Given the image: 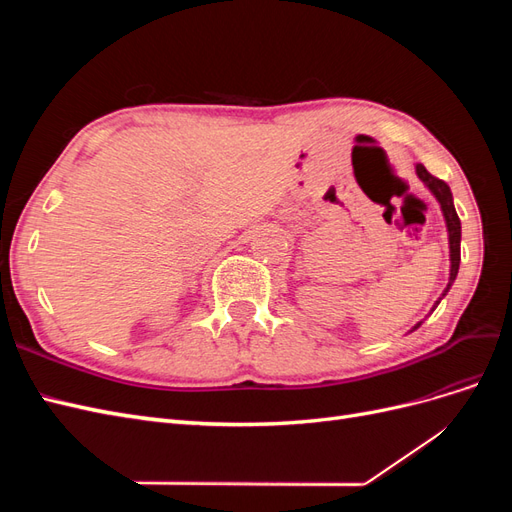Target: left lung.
Wrapping results in <instances>:
<instances>
[{
  "mask_svg": "<svg viewBox=\"0 0 512 512\" xmlns=\"http://www.w3.org/2000/svg\"><path fill=\"white\" fill-rule=\"evenodd\" d=\"M416 175H418V179H421V181L427 185V188H429L433 194H436V198L440 200V205H442L444 218H446L448 241H451V280H448V286H446V290H444V294H446L448 288L453 286L455 277H457V271H459V260H461V250H459V243H461V222H459V215H457L455 205H453L451 188H448V185H446L442 179L433 177L423 164H416ZM444 294H442V297H444ZM442 297H440V299H442ZM438 303H440V301H438ZM438 303H436V307H438ZM418 327H421V322H418L414 329H418Z\"/></svg>",
  "mask_w": 512,
  "mask_h": 512,
  "instance_id": "1",
  "label": "left lung"
}]
</instances>
